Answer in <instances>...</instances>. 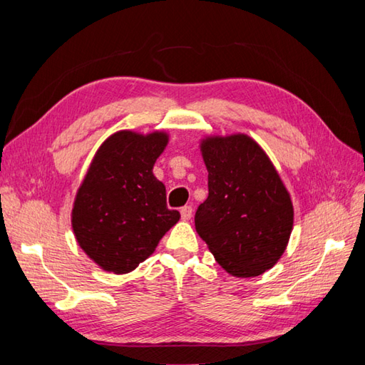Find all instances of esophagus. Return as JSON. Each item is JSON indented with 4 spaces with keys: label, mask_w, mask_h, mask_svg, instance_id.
<instances>
[{
    "label": "esophagus",
    "mask_w": 365,
    "mask_h": 365,
    "mask_svg": "<svg viewBox=\"0 0 365 365\" xmlns=\"http://www.w3.org/2000/svg\"><path fill=\"white\" fill-rule=\"evenodd\" d=\"M180 215H182V220H185V221L191 220V216H192V207H191V205H185V207H182Z\"/></svg>",
    "instance_id": "1"
}]
</instances>
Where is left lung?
Segmentation results:
<instances>
[{"instance_id":"8db88e82","label":"left lung","mask_w":365,"mask_h":365,"mask_svg":"<svg viewBox=\"0 0 365 365\" xmlns=\"http://www.w3.org/2000/svg\"><path fill=\"white\" fill-rule=\"evenodd\" d=\"M208 197L195 224L216 262L237 277L265 273L281 259L293 229L289 191L262 147L247 135L200 143Z\"/></svg>"}]
</instances>
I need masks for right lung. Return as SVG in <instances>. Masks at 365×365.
Segmentation results:
<instances>
[{"label": "right lung", "instance_id": "add662e5", "mask_svg": "<svg viewBox=\"0 0 365 365\" xmlns=\"http://www.w3.org/2000/svg\"><path fill=\"white\" fill-rule=\"evenodd\" d=\"M165 131L122 130L100 145L76 192L72 229L100 268L125 274L144 262L180 220L152 169L168 144Z\"/></svg>", "mask_w": 365, "mask_h": 365}]
</instances>
